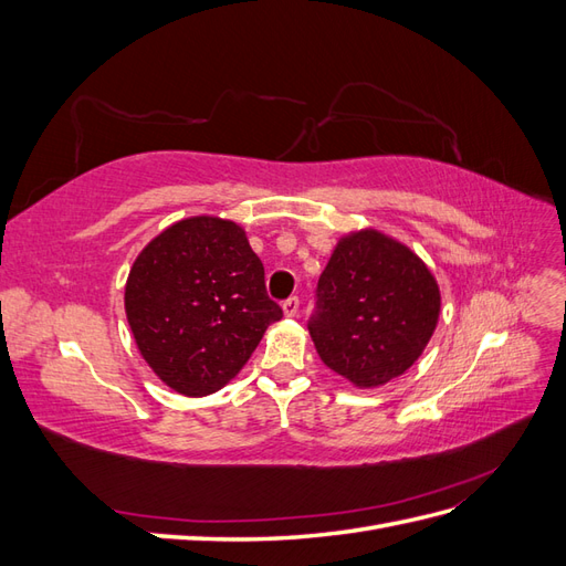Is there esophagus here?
Returning a JSON list of instances; mask_svg holds the SVG:
<instances>
[{
  "label": "esophagus",
  "instance_id": "34e87169",
  "mask_svg": "<svg viewBox=\"0 0 566 566\" xmlns=\"http://www.w3.org/2000/svg\"><path fill=\"white\" fill-rule=\"evenodd\" d=\"M297 312H300V297H287L283 302V314L287 318H293V316H297Z\"/></svg>",
  "mask_w": 566,
  "mask_h": 566
}]
</instances>
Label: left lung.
Segmentation results:
<instances>
[{
	"label": "left lung",
	"instance_id": "obj_1",
	"mask_svg": "<svg viewBox=\"0 0 566 566\" xmlns=\"http://www.w3.org/2000/svg\"><path fill=\"white\" fill-rule=\"evenodd\" d=\"M439 310V285L420 256L364 229L342 235L325 264L310 335L325 366L358 389H370L418 361Z\"/></svg>",
	"mask_w": 566,
	"mask_h": 566
}]
</instances>
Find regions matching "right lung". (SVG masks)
Wrapping results in <instances>:
<instances>
[{
  "label": "right lung",
  "instance_id": "1",
  "mask_svg": "<svg viewBox=\"0 0 566 566\" xmlns=\"http://www.w3.org/2000/svg\"><path fill=\"white\" fill-rule=\"evenodd\" d=\"M125 312L144 361L184 397H208L233 380L283 316L245 231L205 214L167 227L139 252Z\"/></svg>",
  "mask_w": 566,
  "mask_h": 566
}]
</instances>
